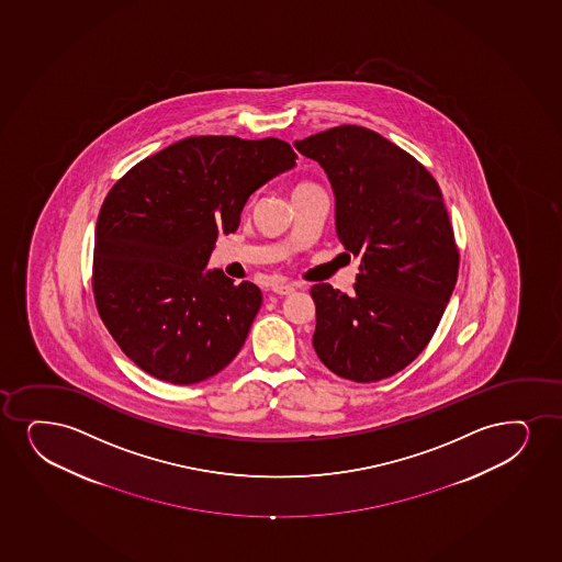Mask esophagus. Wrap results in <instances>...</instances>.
Returning <instances> with one entry per match:
<instances>
[{
    "mask_svg": "<svg viewBox=\"0 0 562 562\" xmlns=\"http://www.w3.org/2000/svg\"><path fill=\"white\" fill-rule=\"evenodd\" d=\"M272 291L277 293V295H291L293 291H295V285L293 284H274L272 285Z\"/></svg>",
    "mask_w": 562,
    "mask_h": 562,
    "instance_id": "1",
    "label": "esophagus"
}]
</instances>
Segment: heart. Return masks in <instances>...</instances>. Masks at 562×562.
<instances>
[{
    "instance_id": "1",
    "label": "heart",
    "mask_w": 562,
    "mask_h": 562,
    "mask_svg": "<svg viewBox=\"0 0 562 562\" xmlns=\"http://www.w3.org/2000/svg\"><path fill=\"white\" fill-rule=\"evenodd\" d=\"M301 186H308V183H301Z\"/></svg>"
}]
</instances>
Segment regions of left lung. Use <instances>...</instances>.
<instances>
[{"label":"left lung","instance_id":"left-lung-1","mask_svg":"<svg viewBox=\"0 0 562 562\" xmlns=\"http://www.w3.org/2000/svg\"><path fill=\"white\" fill-rule=\"evenodd\" d=\"M293 146L324 168L337 236L360 257L350 295L312 285V347L348 381L392 376L430 342L457 284V244L439 186L409 153L363 126H335Z\"/></svg>","mask_w":562,"mask_h":562}]
</instances>
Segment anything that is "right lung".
I'll list each match as a JSON object with an SVG mask.
<instances>
[{"mask_svg":"<svg viewBox=\"0 0 562 562\" xmlns=\"http://www.w3.org/2000/svg\"><path fill=\"white\" fill-rule=\"evenodd\" d=\"M297 155L282 139L194 136L132 167L100 209L92 290L121 350L160 381L194 384L227 368L263 295L209 271L217 233Z\"/></svg>","mask_w":562,"mask_h":562,"instance_id":"1","label":"right lung"}]
</instances>
